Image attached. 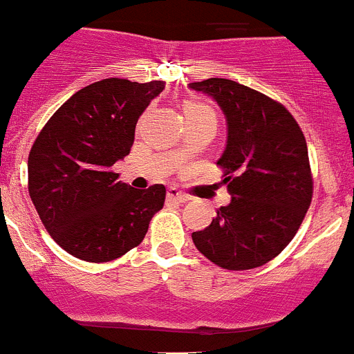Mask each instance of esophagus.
<instances>
[{"label": "esophagus", "mask_w": 354, "mask_h": 354, "mask_svg": "<svg viewBox=\"0 0 354 354\" xmlns=\"http://www.w3.org/2000/svg\"><path fill=\"white\" fill-rule=\"evenodd\" d=\"M167 198L174 200V202H177V204H186L187 200H189V196H187L186 193L179 192L177 187H170V189L167 192Z\"/></svg>", "instance_id": "34e87169"}]
</instances>
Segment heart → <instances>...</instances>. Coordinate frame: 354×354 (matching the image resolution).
Masks as SVG:
<instances>
[{
    "mask_svg": "<svg viewBox=\"0 0 354 354\" xmlns=\"http://www.w3.org/2000/svg\"><path fill=\"white\" fill-rule=\"evenodd\" d=\"M184 117H186V120H189V118H198V117H214V111H212L209 106L189 101L184 104Z\"/></svg>",
    "mask_w": 354,
    "mask_h": 354,
    "instance_id": "b5f03b06",
    "label": "heart"
}]
</instances>
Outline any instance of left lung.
Segmentation results:
<instances>
[{
    "label": "left lung",
    "instance_id": "8db88e82",
    "mask_svg": "<svg viewBox=\"0 0 354 354\" xmlns=\"http://www.w3.org/2000/svg\"><path fill=\"white\" fill-rule=\"evenodd\" d=\"M212 97L227 118L223 168L230 204L205 230L193 232L200 253L225 270L264 266L289 245L312 202L305 136L280 102L232 80L189 83Z\"/></svg>",
    "mask_w": 354,
    "mask_h": 354
}]
</instances>
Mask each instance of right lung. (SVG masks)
Instances as JSON below:
<instances>
[{"instance_id": "1", "label": "right lung", "mask_w": 354, "mask_h": 354, "mask_svg": "<svg viewBox=\"0 0 354 354\" xmlns=\"http://www.w3.org/2000/svg\"><path fill=\"white\" fill-rule=\"evenodd\" d=\"M162 88V81H95L56 109L31 147V202L53 239L81 261L122 257L162 209V184L140 192L111 171L131 152L136 122Z\"/></svg>"}]
</instances>
